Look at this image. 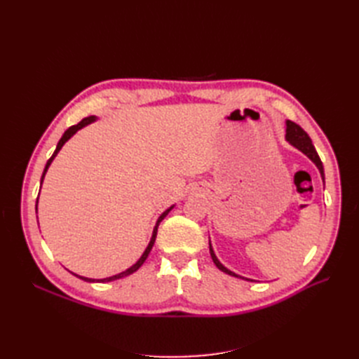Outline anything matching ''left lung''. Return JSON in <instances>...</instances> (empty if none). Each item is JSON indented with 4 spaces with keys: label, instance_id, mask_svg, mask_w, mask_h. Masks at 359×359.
I'll list each match as a JSON object with an SVG mask.
<instances>
[{
    "label": "left lung",
    "instance_id": "8db88e82",
    "mask_svg": "<svg viewBox=\"0 0 359 359\" xmlns=\"http://www.w3.org/2000/svg\"><path fill=\"white\" fill-rule=\"evenodd\" d=\"M286 126H287V128H286V139L289 140V142H290L293 147L298 148L299 151H302V153L306 154V156L314 163V165L318 166V169H319V172H320V175H322V178H323V166H322V161H320V158H319V156H318V153H316V149H314V145L311 144V139L309 137V135H307L306 132H304V130H302L297 123L287 121ZM210 253H211V257H212V262L215 264V266L219 268L220 271H223V273L229 274V276H233V277H240V276H236L235 273H232V271L224 268V266L219 262V259L215 257V255H214V252H212L211 244H210Z\"/></svg>",
    "mask_w": 359,
    "mask_h": 359
}]
</instances>
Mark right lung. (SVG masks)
I'll list each match as a JSON object with an SVG mask.
<instances>
[{
	"label": "right lung",
	"mask_w": 359,
	"mask_h": 359,
	"mask_svg": "<svg viewBox=\"0 0 359 359\" xmlns=\"http://www.w3.org/2000/svg\"><path fill=\"white\" fill-rule=\"evenodd\" d=\"M95 119V116H88V118H83L81 123H78L76 126H72V127H69L66 132H64V135H62V137L60 139V142H58V145H57V149L53 151V154H52V157L48 160V163H46V168H45V170H43V175H41V181H43V178H45V173H46V170H48V168L50 166V163H52V160L55 158V156L58 154V151L62 148V145L67 142V140L78 132L79 128H82V127H85L86 124H90V123H93ZM173 208V206H170V208L168 210V211H165L163 212L160 217H158V220H157V224H156V227H154V232H153V236H151V241H149V244H148V247H147V250L144 252V255H142V257H140L137 262L132 266V268H128L127 271H124V273H121V274H116V276H112V277H107V278H102V280H94V278H86V277H79V276H76V277H79V278H82V280H85V281H112V280H116V278H123V277H126V276H130V274H133L135 271H137L140 266H142V264L145 262L147 260V257H148V255H149V252H151V248H153V245H154V241H156V236H157V227H158V224H160V222L165 219V217L168 215V212L170 211Z\"/></svg>",
	"instance_id": "add662e5"
}]
</instances>
